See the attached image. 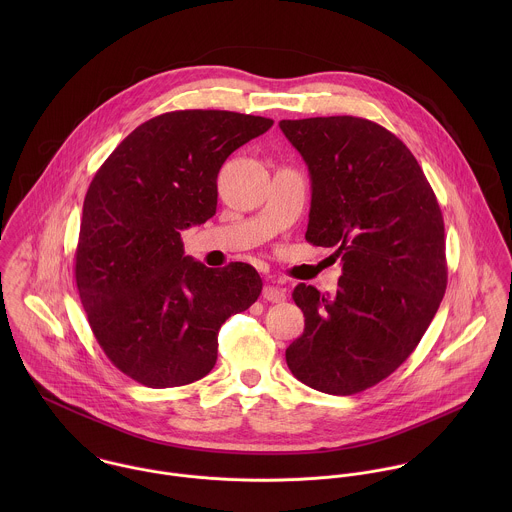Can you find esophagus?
<instances>
[{"label": "esophagus", "instance_id": "34e87169", "mask_svg": "<svg viewBox=\"0 0 512 512\" xmlns=\"http://www.w3.org/2000/svg\"><path fill=\"white\" fill-rule=\"evenodd\" d=\"M262 295H264L266 301H272V303H280V301L286 299V292H284L282 288H278V286H272V284H268V286L264 288Z\"/></svg>", "mask_w": 512, "mask_h": 512}]
</instances>
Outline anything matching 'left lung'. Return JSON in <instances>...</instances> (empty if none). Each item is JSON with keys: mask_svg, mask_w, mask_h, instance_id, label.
<instances>
[{"mask_svg": "<svg viewBox=\"0 0 512 512\" xmlns=\"http://www.w3.org/2000/svg\"><path fill=\"white\" fill-rule=\"evenodd\" d=\"M311 179L305 240L335 248L337 292L297 284L305 329L293 376L335 396L363 392L418 347L447 286L443 217L412 151L355 116L282 120Z\"/></svg>", "mask_w": 512, "mask_h": 512, "instance_id": "1", "label": "left lung"}]
</instances>
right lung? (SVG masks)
Instances as JSON below:
<instances>
[{
  "label": "right lung",
  "mask_w": 512,
  "mask_h": 512,
  "mask_svg": "<svg viewBox=\"0 0 512 512\" xmlns=\"http://www.w3.org/2000/svg\"><path fill=\"white\" fill-rule=\"evenodd\" d=\"M274 120L179 110L138 126L84 199L74 276L90 329L124 374L149 388L191 384L217 363L220 325L262 292L244 262L207 268L181 232L217 213L226 157Z\"/></svg>",
  "instance_id": "1"
}]
</instances>
